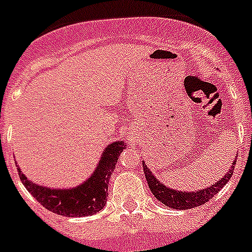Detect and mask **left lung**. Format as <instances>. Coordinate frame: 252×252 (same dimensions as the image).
Masks as SVG:
<instances>
[{
    "label": "left lung",
    "mask_w": 252,
    "mask_h": 252,
    "mask_svg": "<svg viewBox=\"0 0 252 252\" xmlns=\"http://www.w3.org/2000/svg\"><path fill=\"white\" fill-rule=\"evenodd\" d=\"M235 163L237 161L234 159L229 172L223 178H221V180H217L211 187L196 192H180L166 187L165 184L156 179V176L150 172V170L146 167L144 162H142V166H144V172H145V178L149 184L150 191L153 192L156 199L159 200L162 204H165L166 207L174 208V209H191V208L199 207V205H203L209 201L217 192H220L221 188H223V186L229 182L233 175Z\"/></svg>",
    "instance_id": "1"
}]
</instances>
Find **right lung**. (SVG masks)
<instances>
[{
    "mask_svg": "<svg viewBox=\"0 0 252 252\" xmlns=\"http://www.w3.org/2000/svg\"><path fill=\"white\" fill-rule=\"evenodd\" d=\"M126 142L118 141L108 145L103 153L95 172L81 186L72 189H52L30 182L18 167V174L27 191L48 211L66 217L91 216L102 211L107 203L108 182L114 172L119 156L126 149Z\"/></svg>",
    "mask_w": 252,
    "mask_h": 252,
    "instance_id": "add662e5",
    "label": "right lung"
}]
</instances>
